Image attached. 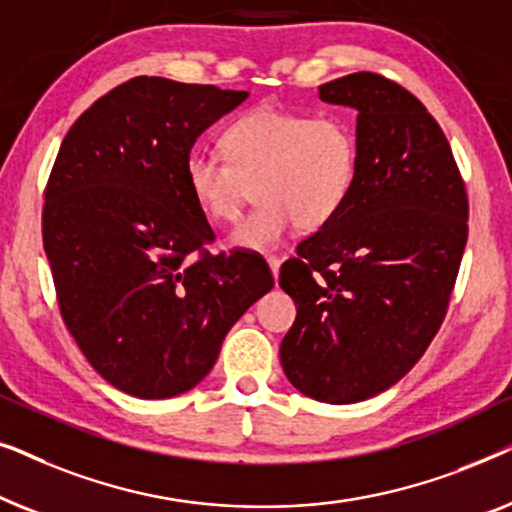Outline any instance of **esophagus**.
<instances>
[{
	"instance_id": "34e87169",
	"label": "esophagus",
	"mask_w": 512,
	"mask_h": 512,
	"mask_svg": "<svg viewBox=\"0 0 512 512\" xmlns=\"http://www.w3.org/2000/svg\"><path fill=\"white\" fill-rule=\"evenodd\" d=\"M268 265H270V270H272V277L277 279V275H279V265H282V261H279L277 256H268Z\"/></svg>"
}]
</instances>
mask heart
I'll return each instance as SVG.
<instances>
[{"label":"heart","mask_w":512,"mask_h":512,"mask_svg":"<svg viewBox=\"0 0 512 512\" xmlns=\"http://www.w3.org/2000/svg\"><path fill=\"white\" fill-rule=\"evenodd\" d=\"M226 153L193 146L184 179L195 205L216 223L240 219L254 186L261 207L235 228L230 242L268 251L291 228L314 230L340 214L359 172V142L347 118L258 107L230 125Z\"/></svg>","instance_id":"obj_1"}]
</instances>
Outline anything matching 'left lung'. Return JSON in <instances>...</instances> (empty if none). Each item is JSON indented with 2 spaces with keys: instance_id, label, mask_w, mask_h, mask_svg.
Instances as JSON below:
<instances>
[{
  "instance_id": "obj_1",
  "label": "left lung",
  "mask_w": 512,
  "mask_h": 512,
  "mask_svg": "<svg viewBox=\"0 0 512 512\" xmlns=\"http://www.w3.org/2000/svg\"><path fill=\"white\" fill-rule=\"evenodd\" d=\"M319 97L359 111V172L340 214L279 270L298 307L279 356L298 391L342 405L389 389L431 345L468 240V195L436 118L396 81L356 72Z\"/></svg>"
}]
</instances>
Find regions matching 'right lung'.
Wrapping results in <instances>:
<instances>
[{
  "instance_id": "right-lung-1",
  "label": "right lung",
  "mask_w": 512,
  "mask_h": 512,
  "mask_svg": "<svg viewBox=\"0 0 512 512\" xmlns=\"http://www.w3.org/2000/svg\"><path fill=\"white\" fill-rule=\"evenodd\" d=\"M247 95L137 76L62 139L41 214L60 314L90 366L130 396L193 389L275 286L261 256L209 254L214 230L184 179L195 139Z\"/></svg>"
}]
</instances>
